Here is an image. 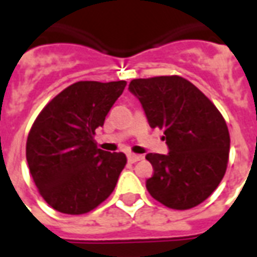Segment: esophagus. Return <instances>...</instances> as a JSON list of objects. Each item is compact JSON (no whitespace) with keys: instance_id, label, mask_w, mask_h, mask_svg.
Masks as SVG:
<instances>
[{"instance_id":"esophagus-1","label":"esophagus","mask_w":257,"mask_h":257,"mask_svg":"<svg viewBox=\"0 0 257 257\" xmlns=\"http://www.w3.org/2000/svg\"><path fill=\"white\" fill-rule=\"evenodd\" d=\"M140 160H143V156H138V154H129L128 156V161L132 164L140 161Z\"/></svg>"}]
</instances>
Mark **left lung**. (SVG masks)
Listing matches in <instances>:
<instances>
[{"label": "left lung", "mask_w": 257, "mask_h": 257, "mask_svg": "<svg viewBox=\"0 0 257 257\" xmlns=\"http://www.w3.org/2000/svg\"><path fill=\"white\" fill-rule=\"evenodd\" d=\"M129 90L143 106L151 128L164 129L168 154L149 153L154 173L146 187L172 209L197 206L224 176L230 151L226 121L201 90L179 75L132 79Z\"/></svg>", "instance_id": "left-lung-1"}]
</instances>
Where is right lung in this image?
<instances>
[{
	"instance_id": "add662e5",
	"label": "right lung",
	"mask_w": 257,
	"mask_h": 257,
	"mask_svg": "<svg viewBox=\"0 0 257 257\" xmlns=\"http://www.w3.org/2000/svg\"><path fill=\"white\" fill-rule=\"evenodd\" d=\"M125 86L126 81L75 82L33 123L26 158L37 189L55 210L88 213L115 189L126 157L97 149L93 136Z\"/></svg>"
}]
</instances>
